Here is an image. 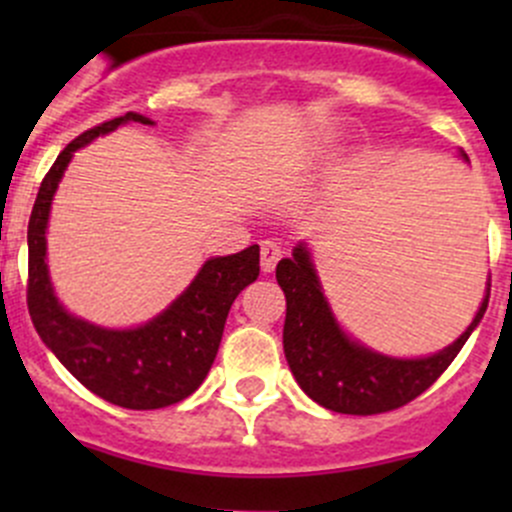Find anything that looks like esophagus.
Returning a JSON list of instances; mask_svg holds the SVG:
<instances>
[{
    "mask_svg": "<svg viewBox=\"0 0 512 512\" xmlns=\"http://www.w3.org/2000/svg\"><path fill=\"white\" fill-rule=\"evenodd\" d=\"M280 257H282V250H280V245H277V242H272V240L262 242V247H260V267H262V272H272V270H275V265H277V262H280Z\"/></svg>",
    "mask_w": 512,
    "mask_h": 512,
    "instance_id": "1",
    "label": "esophagus"
}]
</instances>
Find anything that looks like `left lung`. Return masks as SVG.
<instances>
[{
    "instance_id": "1",
    "label": "left lung",
    "mask_w": 512,
    "mask_h": 512,
    "mask_svg": "<svg viewBox=\"0 0 512 512\" xmlns=\"http://www.w3.org/2000/svg\"><path fill=\"white\" fill-rule=\"evenodd\" d=\"M461 156L468 160L466 153ZM275 275L287 299L282 344L294 381L324 409L354 416L384 414L421 396L468 342L490 297L488 275L485 297L466 332L441 352L406 359L374 352L344 332L304 242L294 247L292 257L280 260Z\"/></svg>"
}]
</instances>
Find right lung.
Wrapping results in <instances>:
<instances>
[{
	"instance_id": "right-lung-1",
	"label": "right lung",
	"mask_w": 512,
	"mask_h": 512,
	"mask_svg": "<svg viewBox=\"0 0 512 512\" xmlns=\"http://www.w3.org/2000/svg\"><path fill=\"white\" fill-rule=\"evenodd\" d=\"M123 123L153 126L136 111L81 133L59 153L41 180L29 218L27 304L41 342L89 391L133 411L163 409L188 399L205 381L232 302L260 275V245L227 257H210L163 312L131 329H108L71 314L56 297L46 265V227L64 170L79 148Z\"/></svg>"
}]
</instances>
